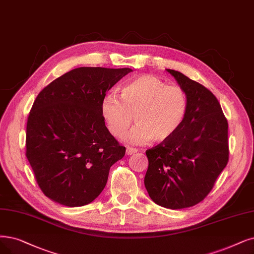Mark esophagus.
Returning a JSON list of instances; mask_svg holds the SVG:
<instances>
[{
  "mask_svg": "<svg viewBox=\"0 0 254 254\" xmlns=\"http://www.w3.org/2000/svg\"><path fill=\"white\" fill-rule=\"evenodd\" d=\"M137 151H138V150L135 149V148H130V147H128V148L126 149V154H127V155H132V154L136 153Z\"/></svg>",
  "mask_w": 254,
  "mask_h": 254,
  "instance_id": "34e87169",
  "label": "esophagus"
}]
</instances>
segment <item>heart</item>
I'll return each mask as SVG.
<instances>
[{"label": "heart", "mask_w": 254, "mask_h": 254, "mask_svg": "<svg viewBox=\"0 0 254 254\" xmlns=\"http://www.w3.org/2000/svg\"><path fill=\"white\" fill-rule=\"evenodd\" d=\"M188 109L184 89L152 75L130 80L121 88V99L107 93L101 100V115L115 137H123L134 120L136 125L127 137L132 145L170 139L184 124Z\"/></svg>", "instance_id": "obj_1"}]
</instances>
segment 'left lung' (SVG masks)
<instances>
[{
  "label": "left lung",
  "mask_w": 254,
  "mask_h": 254,
  "mask_svg": "<svg viewBox=\"0 0 254 254\" xmlns=\"http://www.w3.org/2000/svg\"><path fill=\"white\" fill-rule=\"evenodd\" d=\"M185 90L189 109L170 139L146 151L145 187L156 204L181 209L203 200L228 162V123L210 90L174 69H167Z\"/></svg>",
  "instance_id": "obj_1"
}]
</instances>
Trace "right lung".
I'll list each match as a JSON object with an SVG mask.
<instances>
[{"label":"right lung","instance_id":"1","mask_svg":"<svg viewBox=\"0 0 254 254\" xmlns=\"http://www.w3.org/2000/svg\"><path fill=\"white\" fill-rule=\"evenodd\" d=\"M129 67H78L55 79L29 114L26 156L44 194L64 206L93 202L125 147L110 134L101 100Z\"/></svg>","mask_w":254,"mask_h":254}]
</instances>
